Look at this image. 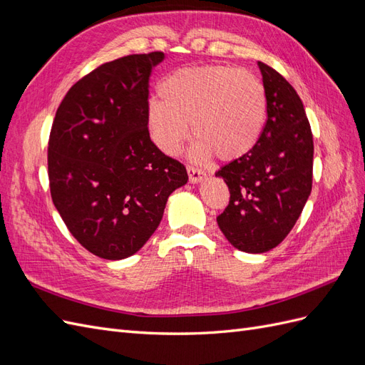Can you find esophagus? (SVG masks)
Listing matches in <instances>:
<instances>
[{"label": "esophagus", "instance_id": "esophagus-1", "mask_svg": "<svg viewBox=\"0 0 365 365\" xmlns=\"http://www.w3.org/2000/svg\"><path fill=\"white\" fill-rule=\"evenodd\" d=\"M187 173H189V181L192 184L201 182L205 178V173L202 170L196 169V168H192V165H189V168H187Z\"/></svg>", "mask_w": 365, "mask_h": 365}]
</instances>
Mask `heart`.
I'll list each match as a JSON object with an SVG mask.
<instances>
[{
  "instance_id": "heart-1",
  "label": "heart",
  "mask_w": 365,
  "mask_h": 365,
  "mask_svg": "<svg viewBox=\"0 0 365 365\" xmlns=\"http://www.w3.org/2000/svg\"><path fill=\"white\" fill-rule=\"evenodd\" d=\"M160 96L148 103L146 121L165 155L181 150L192 125L195 158L237 160L257 145L267 120L262 82L225 65L176 70L160 83Z\"/></svg>"
}]
</instances>
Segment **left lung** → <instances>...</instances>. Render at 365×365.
Wrapping results in <instances>:
<instances>
[{"mask_svg": "<svg viewBox=\"0 0 365 365\" xmlns=\"http://www.w3.org/2000/svg\"><path fill=\"white\" fill-rule=\"evenodd\" d=\"M262 73L267 114L257 145L216 172L230 190L217 225L235 248L260 254L288 236L312 190L314 140L302 98L267 63Z\"/></svg>", "mask_w": 365, "mask_h": 365, "instance_id": "left-lung-1", "label": "left lung"}]
</instances>
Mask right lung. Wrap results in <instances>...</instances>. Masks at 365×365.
Segmentation results:
<instances>
[{"label": "right lung", "instance_id": "add662e5", "mask_svg": "<svg viewBox=\"0 0 365 365\" xmlns=\"http://www.w3.org/2000/svg\"><path fill=\"white\" fill-rule=\"evenodd\" d=\"M164 53L108 62L70 88L48 141L51 200L70 233L94 256L121 260L161 222L185 168L150 140L146 108L152 68Z\"/></svg>", "mask_w": 365, "mask_h": 365}]
</instances>
